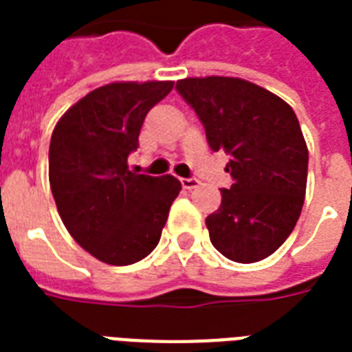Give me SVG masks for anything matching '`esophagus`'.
I'll return each mask as SVG.
<instances>
[{"mask_svg":"<svg viewBox=\"0 0 352 352\" xmlns=\"http://www.w3.org/2000/svg\"><path fill=\"white\" fill-rule=\"evenodd\" d=\"M179 182H182V187H184V189H195V187L201 184L197 178H182Z\"/></svg>","mask_w":352,"mask_h":352,"instance_id":"obj_1","label":"esophagus"}]
</instances>
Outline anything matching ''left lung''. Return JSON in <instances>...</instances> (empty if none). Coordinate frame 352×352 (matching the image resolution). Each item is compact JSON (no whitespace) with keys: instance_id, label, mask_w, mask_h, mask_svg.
<instances>
[{"instance_id":"1","label":"left lung","mask_w":352,"mask_h":352,"mask_svg":"<svg viewBox=\"0 0 352 352\" xmlns=\"http://www.w3.org/2000/svg\"><path fill=\"white\" fill-rule=\"evenodd\" d=\"M176 89L201 118L208 144L230 155V189L206 217L210 240L234 263H258L289 238L304 206L307 146L287 102L236 76L182 78Z\"/></svg>"}]
</instances>
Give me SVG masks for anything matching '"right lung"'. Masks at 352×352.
I'll return each instance as SVG.
<instances>
[{
  "label": "right lung",
  "mask_w": 352,
  "mask_h": 352,
  "mask_svg": "<svg viewBox=\"0 0 352 352\" xmlns=\"http://www.w3.org/2000/svg\"><path fill=\"white\" fill-rule=\"evenodd\" d=\"M173 80L110 82L84 95L56 123L48 179L74 242L101 263L127 266L155 250L182 184L129 170L140 127Z\"/></svg>",
  "instance_id": "add662e5"
}]
</instances>
